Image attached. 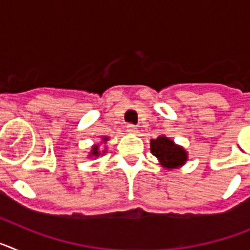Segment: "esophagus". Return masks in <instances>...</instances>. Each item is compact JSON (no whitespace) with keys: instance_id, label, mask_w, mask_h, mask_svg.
Here are the masks:
<instances>
[{"instance_id":"1","label":"esophagus","mask_w":250,"mask_h":250,"mask_svg":"<svg viewBox=\"0 0 250 250\" xmlns=\"http://www.w3.org/2000/svg\"><path fill=\"white\" fill-rule=\"evenodd\" d=\"M126 131L129 132V134H135V132H138V127H136L135 125H132V124H127Z\"/></svg>"}]
</instances>
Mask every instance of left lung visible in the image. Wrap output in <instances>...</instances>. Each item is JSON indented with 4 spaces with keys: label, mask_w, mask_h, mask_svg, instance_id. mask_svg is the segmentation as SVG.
<instances>
[{
    "label": "left lung",
    "mask_w": 250,
    "mask_h": 250,
    "mask_svg": "<svg viewBox=\"0 0 250 250\" xmlns=\"http://www.w3.org/2000/svg\"><path fill=\"white\" fill-rule=\"evenodd\" d=\"M152 155L159 160L161 167L167 169H176L187 163L188 152L167 136L161 135L150 141Z\"/></svg>",
    "instance_id": "8db88e82"
}]
</instances>
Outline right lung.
I'll use <instances>...</instances> for the list:
<instances>
[{"mask_svg": "<svg viewBox=\"0 0 250 250\" xmlns=\"http://www.w3.org/2000/svg\"><path fill=\"white\" fill-rule=\"evenodd\" d=\"M109 140V138H103V141L104 143H106V141ZM99 147H100V145H94V146H92V149H91V152H90V155H89V158H91V156H96V158H98L99 155H101V152H100V149H99ZM106 150H104L103 152H105Z\"/></svg>", "mask_w": 250, "mask_h": 250, "instance_id": "obj_1", "label": "right lung"}]
</instances>
